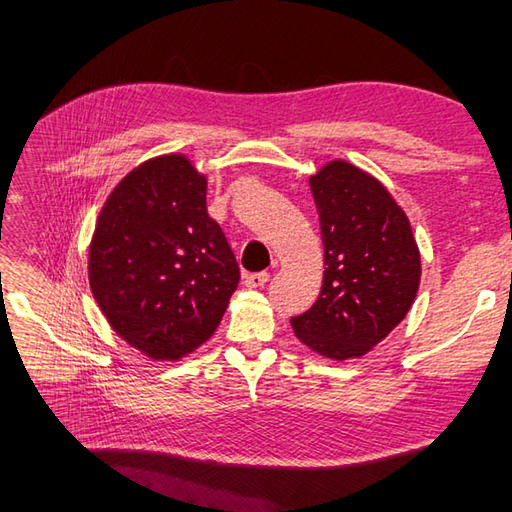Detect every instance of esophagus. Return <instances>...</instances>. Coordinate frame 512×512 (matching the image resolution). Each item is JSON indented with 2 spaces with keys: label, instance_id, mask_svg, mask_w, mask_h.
Here are the masks:
<instances>
[{
  "label": "esophagus",
  "instance_id": "34e87169",
  "mask_svg": "<svg viewBox=\"0 0 512 512\" xmlns=\"http://www.w3.org/2000/svg\"><path fill=\"white\" fill-rule=\"evenodd\" d=\"M268 279H270L268 273H248L244 277V286L246 288H262L268 284Z\"/></svg>",
  "mask_w": 512,
  "mask_h": 512
}]
</instances>
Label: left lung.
Instances as JSON below:
<instances>
[{"instance_id":"8db88e82","label":"left lung","mask_w":512,"mask_h":512,"mask_svg":"<svg viewBox=\"0 0 512 512\" xmlns=\"http://www.w3.org/2000/svg\"><path fill=\"white\" fill-rule=\"evenodd\" d=\"M325 250L323 286L292 330L334 361L358 358L407 317L420 253L405 211L369 173L332 160L310 178Z\"/></svg>"}]
</instances>
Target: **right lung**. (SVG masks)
Instances as JSON below:
<instances>
[{
    "label": "right lung",
    "instance_id": "1",
    "mask_svg": "<svg viewBox=\"0 0 512 512\" xmlns=\"http://www.w3.org/2000/svg\"><path fill=\"white\" fill-rule=\"evenodd\" d=\"M239 266L206 211V178L180 156L118 182L90 244V288L116 334L151 358L200 347L220 325Z\"/></svg>",
    "mask_w": 512,
    "mask_h": 512
}]
</instances>
